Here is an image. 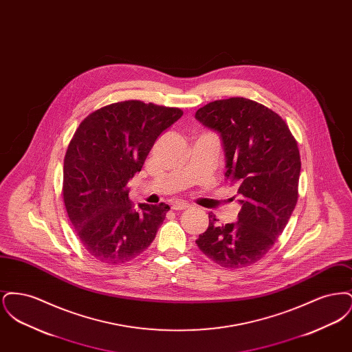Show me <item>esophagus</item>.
<instances>
[{
    "instance_id": "1",
    "label": "esophagus",
    "mask_w": 352,
    "mask_h": 352,
    "mask_svg": "<svg viewBox=\"0 0 352 352\" xmlns=\"http://www.w3.org/2000/svg\"><path fill=\"white\" fill-rule=\"evenodd\" d=\"M188 207H190V204L184 203V201H175V203L171 204V208H173L174 211H184V210H187Z\"/></svg>"
}]
</instances>
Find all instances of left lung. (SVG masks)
I'll list each match as a JSON object with an SVG mask.
<instances>
[{
    "mask_svg": "<svg viewBox=\"0 0 352 352\" xmlns=\"http://www.w3.org/2000/svg\"><path fill=\"white\" fill-rule=\"evenodd\" d=\"M195 118L220 134L226 181L239 186L237 221L208 228L197 245L224 268H245L261 260L283 234L298 199L301 158L297 141L272 109L244 98L212 101Z\"/></svg>",
    "mask_w": 352,
    "mask_h": 352,
    "instance_id": "left-lung-1",
    "label": "left lung"
}]
</instances>
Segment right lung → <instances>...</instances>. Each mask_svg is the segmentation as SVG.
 <instances>
[{"instance_id":"right-lung-1","label":"right lung","mask_w":352,"mask_h":352,"mask_svg":"<svg viewBox=\"0 0 352 352\" xmlns=\"http://www.w3.org/2000/svg\"><path fill=\"white\" fill-rule=\"evenodd\" d=\"M184 112L142 101L107 105L84 118L63 168V201L84 248L107 264L141 254L164 223L168 204L129 199L128 182L140 173L155 140Z\"/></svg>"}]
</instances>
